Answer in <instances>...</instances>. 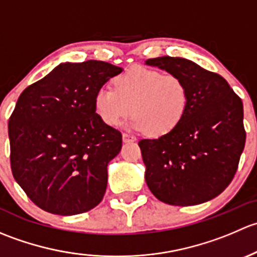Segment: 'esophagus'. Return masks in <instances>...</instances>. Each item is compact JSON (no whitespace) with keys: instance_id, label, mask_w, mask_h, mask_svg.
<instances>
[{"instance_id":"esophagus-1","label":"esophagus","mask_w":257,"mask_h":257,"mask_svg":"<svg viewBox=\"0 0 257 257\" xmlns=\"http://www.w3.org/2000/svg\"><path fill=\"white\" fill-rule=\"evenodd\" d=\"M121 138H123L124 143H131V142H136V141H137L136 137L131 136V134H126V133H124Z\"/></svg>"}]
</instances>
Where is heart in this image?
Returning <instances> with one entry per match:
<instances>
[{"label": "heart", "mask_w": 257, "mask_h": 257, "mask_svg": "<svg viewBox=\"0 0 257 257\" xmlns=\"http://www.w3.org/2000/svg\"><path fill=\"white\" fill-rule=\"evenodd\" d=\"M114 83L115 89L104 85L94 94L95 113L107 125H119L133 112L136 115L129 121V129L164 136L174 131L185 116L189 90L180 77L133 67Z\"/></svg>", "instance_id": "1"}]
</instances>
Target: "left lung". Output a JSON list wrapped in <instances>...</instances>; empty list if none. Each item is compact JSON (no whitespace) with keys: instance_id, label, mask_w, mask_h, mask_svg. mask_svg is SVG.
<instances>
[{"instance_id":"left-lung-1","label":"left lung","mask_w":257,"mask_h":257,"mask_svg":"<svg viewBox=\"0 0 257 257\" xmlns=\"http://www.w3.org/2000/svg\"><path fill=\"white\" fill-rule=\"evenodd\" d=\"M145 64L180 77L189 90L188 110L177 128L138 143L148 188L169 205L206 203L237 170L246 139L242 102L221 76L190 59L164 56Z\"/></svg>"}]
</instances>
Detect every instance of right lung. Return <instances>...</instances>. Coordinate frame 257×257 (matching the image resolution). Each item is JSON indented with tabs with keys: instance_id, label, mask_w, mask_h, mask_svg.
Returning a JSON list of instances; mask_svg holds the SVG:
<instances>
[{
	"instance_id": "add662e5",
	"label": "right lung",
	"mask_w": 257,
	"mask_h": 257,
	"mask_svg": "<svg viewBox=\"0 0 257 257\" xmlns=\"http://www.w3.org/2000/svg\"><path fill=\"white\" fill-rule=\"evenodd\" d=\"M121 72L103 61L64 62L21 93L9 121L11 169L38 208L69 216L102 201L121 134L98 118L94 94Z\"/></svg>"
}]
</instances>
